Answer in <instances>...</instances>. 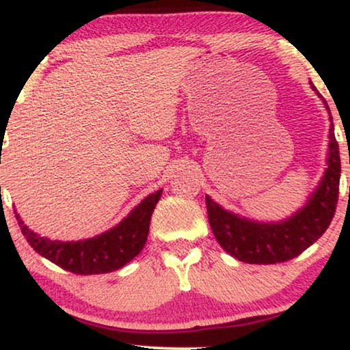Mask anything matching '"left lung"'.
<instances>
[{"label":"left lung","instance_id":"1","mask_svg":"<svg viewBox=\"0 0 350 350\" xmlns=\"http://www.w3.org/2000/svg\"><path fill=\"white\" fill-rule=\"evenodd\" d=\"M311 87L316 90L312 83ZM317 95L321 97V94ZM326 108L331 115L327 103ZM339 144L334 136V124L331 123L327 167L319 186L301 211L283 222H253L226 211L206 196L208 224L220 247L240 262L253 265L288 262L311 247L327 230L339 199Z\"/></svg>","mask_w":350,"mask_h":350}]
</instances>
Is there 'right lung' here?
<instances>
[{"label": "right lung", "mask_w": 350, "mask_h": 350, "mask_svg": "<svg viewBox=\"0 0 350 350\" xmlns=\"http://www.w3.org/2000/svg\"><path fill=\"white\" fill-rule=\"evenodd\" d=\"M161 192L156 191L143 199L118 226L105 234L79 242H59L34 234L24 226L21 217L14 214L27 243L44 258L75 275H100L124 267L143 250L150 232L151 214Z\"/></svg>", "instance_id": "1"}]
</instances>
